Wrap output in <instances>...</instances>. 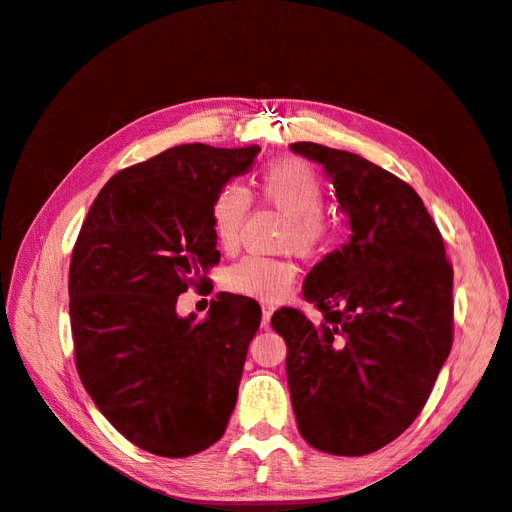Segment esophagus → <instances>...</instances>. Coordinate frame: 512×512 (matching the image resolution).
<instances>
[{
    "label": "esophagus",
    "instance_id": "esophagus-1",
    "mask_svg": "<svg viewBox=\"0 0 512 512\" xmlns=\"http://www.w3.org/2000/svg\"><path fill=\"white\" fill-rule=\"evenodd\" d=\"M260 309H262V320H260V327H262V329H269V324H271V316H273V312H275V305H271V303H260Z\"/></svg>",
    "mask_w": 512,
    "mask_h": 512
}]
</instances>
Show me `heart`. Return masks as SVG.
Masks as SVG:
<instances>
[{
    "label": "heart",
    "mask_w": 512,
    "mask_h": 512,
    "mask_svg": "<svg viewBox=\"0 0 512 512\" xmlns=\"http://www.w3.org/2000/svg\"><path fill=\"white\" fill-rule=\"evenodd\" d=\"M256 188L269 205L286 215L282 247H292L301 256H316L327 247L331 222L320 211L324 183L312 166L297 158L277 160L262 170ZM250 207L252 196L239 183H228L213 196L209 215L222 247L237 245ZM294 280L297 267L288 258L245 256L228 267L224 286L241 297L277 303L288 297Z\"/></svg>",
    "instance_id": "b5f03b06"
}]
</instances>
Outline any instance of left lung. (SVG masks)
Segmentation results:
<instances>
[{
	"instance_id": "1",
	"label": "left lung",
	"mask_w": 512,
	"mask_h": 512,
	"mask_svg": "<svg viewBox=\"0 0 512 512\" xmlns=\"http://www.w3.org/2000/svg\"><path fill=\"white\" fill-rule=\"evenodd\" d=\"M290 149L324 166L350 241L307 273L303 294L322 312L282 307L297 425L322 453L361 457L421 414L453 346V267L421 196L356 153L316 143Z\"/></svg>"
}]
</instances>
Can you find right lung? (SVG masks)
Returning a JSON list of instances; mask_svg holds the SVG:
<instances>
[{
  "instance_id": "right-lung-1",
  "label": "right lung",
  "mask_w": 512,
  "mask_h": 512,
  "mask_svg": "<svg viewBox=\"0 0 512 512\" xmlns=\"http://www.w3.org/2000/svg\"><path fill=\"white\" fill-rule=\"evenodd\" d=\"M258 151L179 145L123 168L100 190L74 243L76 371L108 423L147 453L205 451L235 410L260 305L220 292L196 320L177 316V297L211 286L207 271L220 262L213 196Z\"/></svg>"
}]
</instances>
